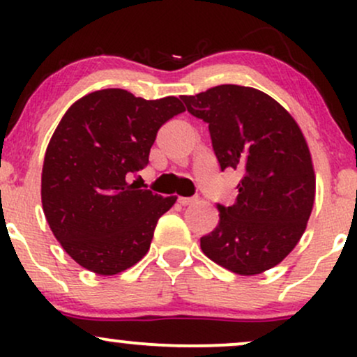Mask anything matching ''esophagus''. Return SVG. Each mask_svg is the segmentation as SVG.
Instances as JSON below:
<instances>
[{
    "mask_svg": "<svg viewBox=\"0 0 357 357\" xmlns=\"http://www.w3.org/2000/svg\"><path fill=\"white\" fill-rule=\"evenodd\" d=\"M196 202H198V198L196 196H192V198H179L178 203L181 204V206H190V204H195Z\"/></svg>",
    "mask_w": 357,
    "mask_h": 357,
    "instance_id": "esophagus-1",
    "label": "esophagus"
}]
</instances>
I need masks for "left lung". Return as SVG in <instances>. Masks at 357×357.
Instances as JSON below:
<instances>
[{
  "mask_svg": "<svg viewBox=\"0 0 357 357\" xmlns=\"http://www.w3.org/2000/svg\"><path fill=\"white\" fill-rule=\"evenodd\" d=\"M181 100L208 124L221 171L241 174L235 203H216L218 227L202 236L203 253L238 275L275 267L304 235L314 206L315 176L301 127L252 87L218 85Z\"/></svg>",
  "mask_w": 357,
  "mask_h": 357,
  "instance_id": "1",
  "label": "left lung"
}]
</instances>
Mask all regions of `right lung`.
Here are the masks:
<instances>
[{
  "instance_id": "right-lung-1",
  "label": "right lung",
  "mask_w": 357,
  "mask_h": 357,
  "mask_svg": "<svg viewBox=\"0 0 357 357\" xmlns=\"http://www.w3.org/2000/svg\"><path fill=\"white\" fill-rule=\"evenodd\" d=\"M184 112L178 97L146 100L104 89L77 100L61 117L42 171L43 213L77 264L99 275L136 265L158 220L176 203L129 178L149 165L165 122Z\"/></svg>"
}]
</instances>
